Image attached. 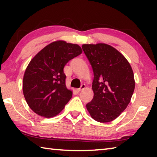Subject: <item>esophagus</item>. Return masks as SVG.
<instances>
[{
	"mask_svg": "<svg viewBox=\"0 0 157 157\" xmlns=\"http://www.w3.org/2000/svg\"><path fill=\"white\" fill-rule=\"evenodd\" d=\"M85 87H86V85H85L84 84H82L81 85V86L79 87V89H78V91H82V90L84 89Z\"/></svg>",
	"mask_w": 157,
	"mask_h": 157,
	"instance_id": "34e87169",
	"label": "esophagus"
}]
</instances>
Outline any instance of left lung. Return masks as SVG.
I'll list each match as a JSON object with an SVG mask.
<instances>
[{"label":"left lung","mask_w":157,"mask_h":157,"mask_svg":"<svg viewBox=\"0 0 157 157\" xmlns=\"http://www.w3.org/2000/svg\"><path fill=\"white\" fill-rule=\"evenodd\" d=\"M82 50L94 71V98L86 109L95 121L108 123L127 108L135 88L134 73L123 55L105 44H84Z\"/></svg>","instance_id":"obj_1"}]
</instances>
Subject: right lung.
<instances>
[{
  "label": "right lung",
  "mask_w": 157,
  "mask_h": 157,
  "mask_svg": "<svg viewBox=\"0 0 157 157\" xmlns=\"http://www.w3.org/2000/svg\"><path fill=\"white\" fill-rule=\"evenodd\" d=\"M82 52L78 45L58 41L48 45L31 60L23 77V91L34 113L53 117L71 100L73 93L66 86L63 68Z\"/></svg>",
  "instance_id": "add662e5"
}]
</instances>
